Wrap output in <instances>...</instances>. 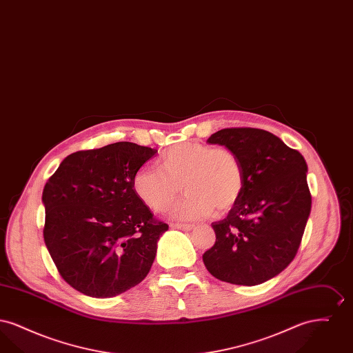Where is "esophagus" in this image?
Wrapping results in <instances>:
<instances>
[{
    "mask_svg": "<svg viewBox=\"0 0 353 353\" xmlns=\"http://www.w3.org/2000/svg\"><path fill=\"white\" fill-rule=\"evenodd\" d=\"M170 226L173 229H180V230H184V232H189V230L194 229V225H190V223H172Z\"/></svg>",
    "mask_w": 353,
    "mask_h": 353,
    "instance_id": "obj_1",
    "label": "esophagus"
}]
</instances>
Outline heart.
<instances>
[{
    "instance_id": "1",
    "label": "heart",
    "mask_w": 353,
    "mask_h": 353,
    "mask_svg": "<svg viewBox=\"0 0 353 353\" xmlns=\"http://www.w3.org/2000/svg\"><path fill=\"white\" fill-rule=\"evenodd\" d=\"M239 157L225 147L213 148L201 141H183L160 153L156 169H137L132 177L136 197L156 213H165L181 193L186 199L174 210L176 219L210 217L228 213L239 201L245 188Z\"/></svg>"
}]
</instances>
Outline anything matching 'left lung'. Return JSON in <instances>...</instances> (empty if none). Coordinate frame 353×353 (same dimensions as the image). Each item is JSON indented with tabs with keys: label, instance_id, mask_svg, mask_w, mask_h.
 Returning a JSON list of instances; mask_svg holds the SVG:
<instances>
[{
	"label": "left lung",
	"instance_id": "8db88e82",
	"mask_svg": "<svg viewBox=\"0 0 353 353\" xmlns=\"http://www.w3.org/2000/svg\"><path fill=\"white\" fill-rule=\"evenodd\" d=\"M208 143L234 152L246 181L226 219L212 223L216 243L202 255L203 263L219 281L261 285L292 262L302 242L311 212L305 160L258 128H225Z\"/></svg>",
	"mask_w": 353,
	"mask_h": 353
}]
</instances>
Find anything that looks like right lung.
I'll list each match as a JSON object with an SVG mask.
<instances>
[{"label": "right lung", "mask_w": 353, "mask_h": 353, "mask_svg": "<svg viewBox=\"0 0 353 353\" xmlns=\"http://www.w3.org/2000/svg\"><path fill=\"white\" fill-rule=\"evenodd\" d=\"M156 150L119 141L68 154L45 185L43 238L61 276L92 298H112L150 272L157 222L132 189V177Z\"/></svg>", "instance_id": "right-lung-1"}]
</instances>
